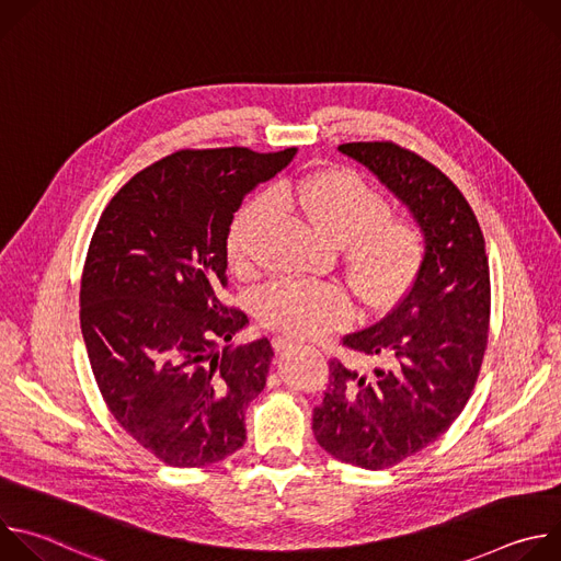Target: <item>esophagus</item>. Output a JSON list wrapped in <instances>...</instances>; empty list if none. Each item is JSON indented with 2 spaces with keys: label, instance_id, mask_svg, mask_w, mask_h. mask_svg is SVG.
<instances>
[{
  "label": "esophagus",
  "instance_id": "obj_1",
  "mask_svg": "<svg viewBox=\"0 0 561 561\" xmlns=\"http://www.w3.org/2000/svg\"><path fill=\"white\" fill-rule=\"evenodd\" d=\"M297 342L295 340H290V337H275L273 340V348H275V353H284V351H288V348H293Z\"/></svg>",
  "mask_w": 561,
  "mask_h": 561
}]
</instances>
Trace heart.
I'll return each instance as SVG.
<instances>
[{"label": "heart", "mask_w": 561, "mask_h": 561, "mask_svg": "<svg viewBox=\"0 0 561 561\" xmlns=\"http://www.w3.org/2000/svg\"><path fill=\"white\" fill-rule=\"evenodd\" d=\"M268 195L249 202L234 217L226 253L237 273L251 271L257 237L273 202L301 213L314 228L340 239L346 271L357 293L373 306L404 297L426 257V232L413 219L392 215L388 199L348 169H324L288 178ZM260 322L288 337L317 335L344 327L353 317L348 290L333 282H277L257 304Z\"/></svg>", "instance_id": "obj_1"}]
</instances>
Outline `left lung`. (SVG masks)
I'll return each mask as SVG.
<instances>
[{
    "instance_id": "8db88e82",
    "label": "left lung",
    "mask_w": 561,
    "mask_h": 561,
    "mask_svg": "<svg viewBox=\"0 0 561 561\" xmlns=\"http://www.w3.org/2000/svg\"><path fill=\"white\" fill-rule=\"evenodd\" d=\"M340 150L426 232V257L404 299L342 340L381 364L359 373L331 359L324 402L312 411L319 446L379 470L433 444L463 411L489 346L491 273L472 208L437 167L392 141H351Z\"/></svg>"
}]
</instances>
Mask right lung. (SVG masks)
Masks as SVG:
<instances>
[{"label": "right lung", "mask_w": 561, "mask_h": 561, "mask_svg": "<svg viewBox=\"0 0 561 561\" xmlns=\"http://www.w3.org/2000/svg\"><path fill=\"white\" fill-rule=\"evenodd\" d=\"M295 152L178 150L122 186L98 221L79 290L91 368L117 424L169 466H208L247 442L273 346L219 351L249 324L219 301L226 239L247 193Z\"/></svg>", "instance_id": "1"}]
</instances>
